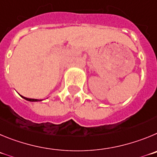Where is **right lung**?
Returning <instances> with one entry per match:
<instances>
[{
    "mask_svg": "<svg viewBox=\"0 0 157 157\" xmlns=\"http://www.w3.org/2000/svg\"><path fill=\"white\" fill-rule=\"evenodd\" d=\"M21 97L22 98H23L24 99L27 100V101H42V100H40V99H35V98H26V97H23V96L21 95Z\"/></svg>",
    "mask_w": 157,
    "mask_h": 157,
    "instance_id": "right-lung-1",
    "label": "right lung"
}]
</instances>
